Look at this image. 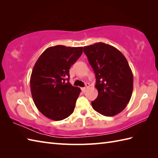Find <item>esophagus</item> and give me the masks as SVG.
I'll list each match as a JSON object with an SVG mask.
<instances>
[{
	"label": "esophagus",
	"mask_w": 158,
	"mask_h": 158,
	"mask_svg": "<svg viewBox=\"0 0 158 158\" xmlns=\"http://www.w3.org/2000/svg\"><path fill=\"white\" fill-rule=\"evenodd\" d=\"M89 83H87L86 84H85V87H84V88H81L82 92H85V90H86V89L88 88H89Z\"/></svg>",
	"instance_id": "esophagus-1"
}]
</instances>
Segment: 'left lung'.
<instances>
[{"instance_id": "8db88e82", "label": "left lung", "mask_w": 158, "mask_h": 158, "mask_svg": "<svg viewBox=\"0 0 158 158\" xmlns=\"http://www.w3.org/2000/svg\"><path fill=\"white\" fill-rule=\"evenodd\" d=\"M88 57L96 75L95 87L98 92L92 102L96 111L111 117L126 108L133 91V74L122 53L104 43L85 46Z\"/></svg>"}]
</instances>
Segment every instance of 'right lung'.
I'll return each mask as SVG.
<instances>
[{
  "instance_id": "1",
  "label": "right lung",
  "mask_w": 158,
  "mask_h": 158,
  "mask_svg": "<svg viewBox=\"0 0 158 158\" xmlns=\"http://www.w3.org/2000/svg\"><path fill=\"white\" fill-rule=\"evenodd\" d=\"M82 53L83 47H49L33 67L30 81L33 101L48 118L60 121L73 113L81 89L70 83L69 69Z\"/></svg>"
}]
</instances>
